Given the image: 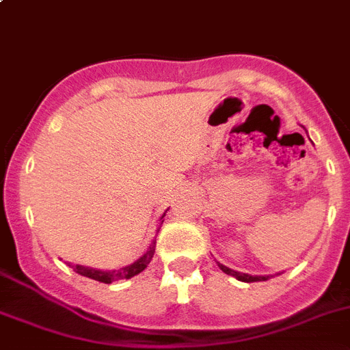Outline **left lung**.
Here are the masks:
<instances>
[{"instance_id":"obj_1","label":"left lung","mask_w":350,"mask_h":350,"mask_svg":"<svg viewBox=\"0 0 350 350\" xmlns=\"http://www.w3.org/2000/svg\"><path fill=\"white\" fill-rule=\"evenodd\" d=\"M218 267L225 273H228V275L235 277V279H239V281H242V282H256V281H267V279H270V275H250V273L237 272V270L228 269V267L221 265V263H218Z\"/></svg>"}]
</instances>
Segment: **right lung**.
<instances>
[{
	"mask_svg": "<svg viewBox=\"0 0 350 350\" xmlns=\"http://www.w3.org/2000/svg\"><path fill=\"white\" fill-rule=\"evenodd\" d=\"M165 213H167V211H165ZM165 213H163L162 218H160L162 219V223H163V216H165ZM153 254H155V242H152V245L148 247V251L139 258V260H136L134 263H131V265L124 267V269L120 270H97V269H90V267H83V265H71V263H69V267H71L77 273H80V275L89 277V279H94V281L105 282V284H111V282L115 281H120V279H131V277L143 272V270L148 267V263L152 261Z\"/></svg>",
	"mask_w": 350,
	"mask_h": 350,
	"instance_id": "right-lung-1",
	"label": "right lung"
}]
</instances>
